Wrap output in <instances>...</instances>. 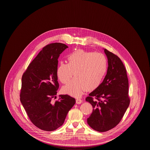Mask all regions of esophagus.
Returning a JSON list of instances; mask_svg holds the SVG:
<instances>
[{
  "label": "esophagus",
  "instance_id": "esophagus-1",
  "mask_svg": "<svg viewBox=\"0 0 150 150\" xmlns=\"http://www.w3.org/2000/svg\"><path fill=\"white\" fill-rule=\"evenodd\" d=\"M82 102H83V100H80V99H79V98H78V99H76V103L77 104H81L82 103Z\"/></svg>",
  "mask_w": 150,
  "mask_h": 150
}]
</instances>
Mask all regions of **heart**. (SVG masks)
<instances>
[{
  "instance_id": "heart-1",
  "label": "heart",
  "mask_w": 150,
  "mask_h": 150,
  "mask_svg": "<svg viewBox=\"0 0 150 150\" xmlns=\"http://www.w3.org/2000/svg\"><path fill=\"white\" fill-rule=\"evenodd\" d=\"M68 64L60 62L57 69V78L64 86V93L80 97L88 90L91 91L100 86L107 70V60L101 53L77 50L68 57Z\"/></svg>"
}]
</instances>
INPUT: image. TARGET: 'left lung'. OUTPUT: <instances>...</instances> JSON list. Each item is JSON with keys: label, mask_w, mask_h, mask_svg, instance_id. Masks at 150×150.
<instances>
[{"label": "left lung", "mask_w": 150, "mask_h": 150, "mask_svg": "<svg viewBox=\"0 0 150 150\" xmlns=\"http://www.w3.org/2000/svg\"><path fill=\"white\" fill-rule=\"evenodd\" d=\"M103 50L108 59L107 74L100 86L86 98V101L93 108L87 122L92 128L100 132L116 127L130 103L128 79L125 66L116 55ZM93 96L98 100H93Z\"/></svg>", "instance_id": "1"}]
</instances>
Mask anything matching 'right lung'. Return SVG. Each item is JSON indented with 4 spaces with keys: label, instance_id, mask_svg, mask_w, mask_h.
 <instances>
[{
    "label": "right lung",
    "instance_id": "right-lung-1",
    "mask_svg": "<svg viewBox=\"0 0 150 150\" xmlns=\"http://www.w3.org/2000/svg\"><path fill=\"white\" fill-rule=\"evenodd\" d=\"M68 47L52 43L44 47L22 77L20 100L31 121L42 130L53 131L62 126L75 99L68 95L56 98L59 87L58 59Z\"/></svg>",
    "mask_w": 150,
    "mask_h": 150
}]
</instances>
